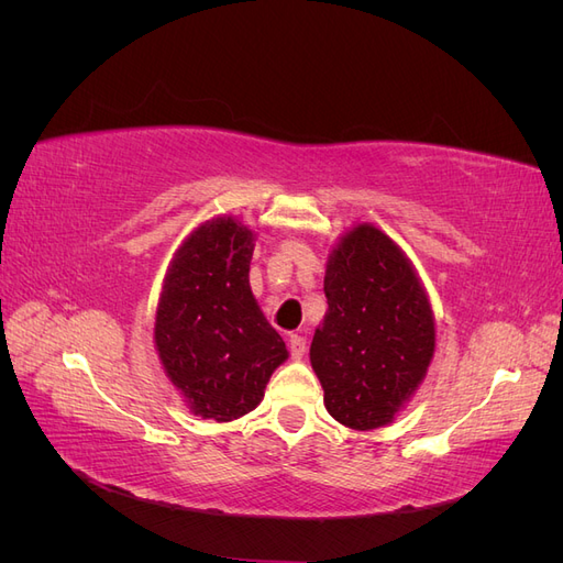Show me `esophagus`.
<instances>
[{
    "label": "esophagus",
    "mask_w": 563,
    "mask_h": 563,
    "mask_svg": "<svg viewBox=\"0 0 563 563\" xmlns=\"http://www.w3.org/2000/svg\"><path fill=\"white\" fill-rule=\"evenodd\" d=\"M305 347H308V340L298 333H291V338H288V350H291L294 360H300V356L305 354Z\"/></svg>",
    "instance_id": "1"
}]
</instances>
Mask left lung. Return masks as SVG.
Instances as JSON below:
<instances>
[{
    "mask_svg": "<svg viewBox=\"0 0 563 563\" xmlns=\"http://www.w3.org/2000/svg\"><path fill=\"white\" fill-rule=\"evenodd\" d=\"M329 310L310 362L327 411L352 430L389 424L434 354V314L411 261L362 223L340 236L323 277Z\"/></svg>",
    "mask_w": 563,
    "mask_h": 563,
    "instance_id": "obj_1",
    "label": "left lung"
}]
</instances>
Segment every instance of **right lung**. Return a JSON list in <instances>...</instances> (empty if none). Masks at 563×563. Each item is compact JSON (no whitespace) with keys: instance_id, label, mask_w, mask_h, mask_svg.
<instances>
[{"instance_id":"right-lung-1","label":"right lung","mask_w":563,"mask_h":563,"mask_svg":"<svg viewBox=\"0 0 563 563\" xmlns=\"http://www.w3.org/2000/svg\"><path fill=\"white\" fill-rule=\"evenodd\" d=\"M255 234L232 216L201 223L168 265L155 319L166 376L195 416L230 422L253 411L288 360L249 284Z\"/></svg>"}]
</instances>
